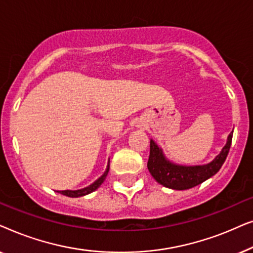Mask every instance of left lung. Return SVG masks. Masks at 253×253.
<instances>
[{"label":"left lung","instance_id":"left-lung-1","mask_svg":"<svg viewBox=\"0 0 253 253\" xmlns=\"http://www.w3.org/2000/svg\"><path fill=\"white\" fill-rule=\"evenodd\" d=\"M231 139H233V132H230L227 144L224 145L221 153L212 162L204 166H192V167L170 164L166 160L158 145L151 140L147 168L155 181L166 188L174 190L191 189L193 186L202 184L220 170L229 153Z\"/></svg>","mask_w":253,"mask_h":253}]
</instances>
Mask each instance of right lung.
Returning <instances> with one entry per match:
<instances>
[{
  "label": "right lung",
  "mask_w": 253,
  "mask_h": 253,
  "mask_svg": "<svg viewBox=\"0 0 253 253\" xmlns=\"http://www.w3.org/2000/svg\"><path fill=\"white\" fill-rule=\"evenodd\" d=\"M108 171H109V164H108V167H107V169H106L105 174H103L100 178L96 179V181L93 183V184L87 186V188H84V189H82V190H76V191H70V190H64V191H57V192H60L61 195H64V196H67V197H71V198H76V197H82V196L88 195V193L95 191V190L98 189L99 186L102 184L103 181H105V179H106V176L108 175Z\"/></svg>",
  "instance_id": "1"
}]
</instances>
